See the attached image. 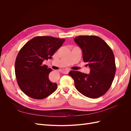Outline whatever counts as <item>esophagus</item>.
<instances>
[{"label": "esophagus", "instance_id": "1", "mask_svg": "<svg viewBox=\"0 0 131 131\" xmlns=\"http://www.w3.org/2000/svg\"><path fill=\"white\" fill-rule=\"evenodd\" d=\"M69 71H70V70H69V69H63V70H61V72H62V73H63V74H68Z\"/></svg>", "mask_w": 131, "mask_h": 131}]
</instances>
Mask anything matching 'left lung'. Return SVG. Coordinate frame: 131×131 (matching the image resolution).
<instances>
[{
	"label": "left lung",
	"mask_w": 131,
	"mask_h": 131,
	"mask_svg": "<svg viewBox=\"0 0 131 131\" xmlns=\"http://www.w3.org/2000/svg\"><path fill=\"white\" fill-rule=\"evenodd\" d=\"M74 40L81 48L83 60L88 63L90 73L71 70L69 75L73 79L75 88L84 96L101 97L110 88L115 74L113 51L102 39L94 35H80Z\"/></svg>",
	"instance_id": "8db88e82"
}]
</instances>
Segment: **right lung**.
Returning <instances> with one entry per match:
<instances>
[{
    "label": "right lung",
    "mask_w": 131,
    "mask_h": 131,
    "mask_svg": "<svg viewBox=\"0 0 131 131\" xmlns=\"http://www.w3.org/2000/svg\"><path fill=\"white\" fill-rule=\"evenodd\" d=\"M64 41V39L49 36L36 37L19 51L16 59L15 74L19 88L28 96L41 100L56 90L57 84L49 79L52 70L42 62L52 59Z\"/></svg>",
    "instance_id": "right-lung-1"
}]
</instances>
